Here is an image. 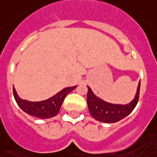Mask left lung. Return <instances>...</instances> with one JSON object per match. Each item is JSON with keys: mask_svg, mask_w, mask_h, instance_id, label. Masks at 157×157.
<instances>
[{"mask_svg": "<svg viewBox=\"0 0 157 157\" xmlns=\"http://www.w3.org/2000/svg\"><path fill=\"white\" fill-rule=\"evenodd\" d=\"M140 82L138 84L134 99L126 105L112 104L103 101L93 93L89 86L87 92V105L91 117L104 123H115L122 120L132 112L137 104L140 94Z\"/></svg>", "mask_w": 157, "mask_h": 157, "instance_id": "left-lung-1", "label": "left lung"}]
</instances>
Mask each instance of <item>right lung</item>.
<instances>
[{
    "instance_id": "1",
    "label": "right lung",
    "mask_w": 157,
    "mask_h": 157,
    "mask_svg": "<svg viewBox=\"0 0 157 157\" xmlns=\"http://www.w3.org/2000/svg\"><path fill=\"white\" fill-rule=\"evenodd\" d=\"M76 86H77L64 88L63 90L59 91L55 96H53L49 99L41 101H30L20 98L14 86L13 94L17 105H19L20 108L23 111H25V113L36 118L48 119L51 117H56L58 114L66 96Z\"/></svg>"
}]
</instances>
